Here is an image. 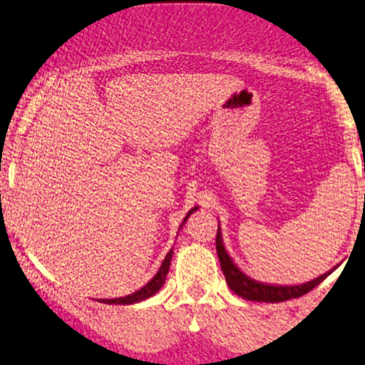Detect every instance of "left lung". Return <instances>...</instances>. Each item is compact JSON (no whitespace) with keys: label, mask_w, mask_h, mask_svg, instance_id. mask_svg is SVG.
Listing matches in <instances>:
<instances>
[{"label":"left lung","mask_w":365,"mask_h":365,"mask_svg":"<svg viewBox=\"0 0 365 365\" xmlns=\"http://www.w3.org/2000/svg\"><path fill=\"white\" fill-rule=\"evenodd\" d=\"M215 247H217V256H219V261H220V267H222V273L225 276V281H227L229 288L232 289L237 297L249 299V302L279 303V302H286V299L303 297V294L312 292L315 286L320 284L327 276L331 274L336 269V266L331 267V269L327 271L325 274L318 276V278L302 284L262 283V281L252 279L251 276L244 273L241 267L234 262L232 257L229 256L227 249L224 246L222 232H220V222H219V229H217Z\"/></svg>","instance_id":"8db88e82"}]
</instances>
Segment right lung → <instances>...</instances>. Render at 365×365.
Here are the masks:
<instances>
[{
	"label": "right lung",
	"mask_w": 365,
	"mask_h": 365,
	"mask_svg": "<svg viewBox=\"0 0 365 365\" xmlns=\"http://www.w3.org/2000/svg\"><path fill=\"white\" fill-rule=\"evenodd\" d=\"M197 209H198V207H193V209L188 210V214L185 215V219H183L182 225H180V229H182L183 224L187 222V219H188V217H190L192 212H195ZM172 257H173V247L170 249V251L167 252V256H165V259H163V262H161L158 273H156L153 278L148 281V283L143 286V288L138 289V292L128 294V297L110 298V299H99V302L101 303H108V305H133V303H140V302H143V299H148L150 297H153L155 293L160 292L161 286L165 284V279H167L170 264H172Z\"/></svg>",
	"instance_id": "obj_1"
}]
</instances>
